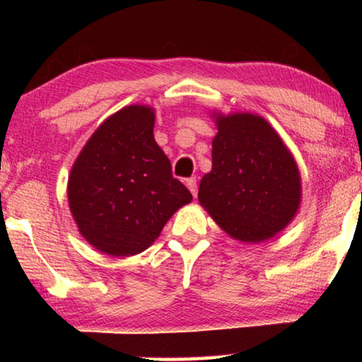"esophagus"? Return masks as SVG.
<instances>
[{
	"mask_svg": "<svg viewBox=\"0 0 362 362\" xmlns=\"http://www.w3.org/2000/svg\"><path fill=\"white\" fill-rule=\"evenodd\" d=\"M186 186L189 187V191L192 192V196H197V182H196V177H189V180H186Z\"/></svg>",
	"mask_w": 362,
	"mask_h": 362,
	"instance_id": "esophagus-1",
	"label": "esophagus"
}]
</instances>
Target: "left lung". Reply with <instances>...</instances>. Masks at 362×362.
<instances>
[{
	"label": "left lung",
	"instance_id": "left-lung-1",
	"mask_svg": "<svg viewBox=\"0 0 362 362\" xmlns=\"http://www.w3.org/2000/svg\"><path fill=\"white\" fill-rule=\"evenodd\" d=\"M212 170L199 202L227 234L242 242L274 237L300 206V173L290 151L264 118L217 117Z\"/></svg>",
	"mask_w": 362,
	"mask_h": 362
}]
</instances>
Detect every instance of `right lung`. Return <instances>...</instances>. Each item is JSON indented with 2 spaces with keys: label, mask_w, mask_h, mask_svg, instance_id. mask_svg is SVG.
Listing matches in <instances>:
<instances>
[{
  "label": "right lung",
  "mask_w": 362,
  "mask_h": 362,
  "mask_svg": "<svg viewBox=\"0 0 362 362\" xmlns=\"http://www.w3.org/2000/svg\"><path fill=\"white\" fill-rule=\"evenodd\" d=\"M151 108L130 105L107 118L83 146L69 176L67 197L78 230L108 255L140 254L191 202L153 136Z\"/></svg>",
  "instance_id": "add662e5"
}]
</instances>
